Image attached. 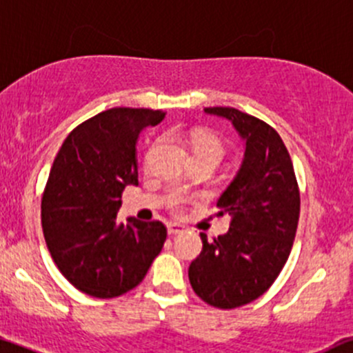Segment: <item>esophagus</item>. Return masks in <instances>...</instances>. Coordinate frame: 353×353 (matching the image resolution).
Returning <instances> with one entry per match:
<instances>
[{
	"label": "esophagus",
	"instance_id": "34e87169",
	"mask_svg": "<svg viewBox=\"0 0 353 353\" xmlns=\"http://www.w3.org/2000/svg\"><path fill=\"white\" fill-rule=\"evenodd\" d=\"M184 231V228L181 226V224H176V223H170L168 224V233L170 236H176V234H181Z\"/></svg>",
	"mask_w": 353,
	"mask_h": 353
}]
</instances>
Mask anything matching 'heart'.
Segmentation results:
<instances>
[{
	"mask_svg": "<svg viewBox=\"0 0 353 353\" xmlns=\"http://www.w3.org/2000/svg\"><path fill=\"white\" fill-rule=\"evenodd\" d=\"M188 144L191 145L192 156H211L218 159V162L219 159L223 157V142H221L214 134L206 132V130H194V132L189 135ZM170 206H172V209H176V211H179L181 199H177V197L172 199Z\"/></svg>",
	"mask_w": 353,
	"mask_h": 353,
	"instance_id": "b5f03b06",
	"label": "heart"
}]
</instances>
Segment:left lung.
I'll use <instances>...</instances> for the list:
<instances>
[{
  "instance_id": "8db88e82",
  "label": "left lung",
  "mask_w": 353,
  "mask_h": 353,
  "mask_svg": "<svg viewBox=\"0 0 353 353\" xmlns=\"http://www.w3.org/2000/svg\"><path fill=\"white\" fill-rule=\"evenodd\" d=\"M204 112L230 120L245 141L241 168L218 199L230 214V231L209 243L189 266V281L201 300L216 308L243 307L278 278L292 251L300 218V191L288 150L273 127L233 107Z\"/></svg>"
}]
</instances>
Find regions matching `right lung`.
<instances>
[{
  "label": "right lung",
  "instance_id": "obj_1",
  "mask_svg": "<svg viewBox=\"0 0 353 353\" xmlns=\"http://www.w3.org/2000/svg\"><path fill=\"white\" fill-rule=\"evenodd\" d=\"M165 112L115 107L85 120L58 150L41 197L46 246L65 278L95 298L135 288L161 253V221L117 223L125 185H137L135 144Z\"/></svg>",
  "mask_w": 353,
  "mask_h": 353
}]
</instances>
